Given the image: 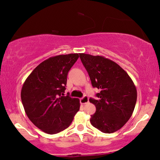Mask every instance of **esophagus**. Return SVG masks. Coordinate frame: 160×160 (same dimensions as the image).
Masks as SVG:
<instances>
[{"label": "esophagus", "mask_w": 160, "mask_h": 160, "mask_svg": "<svg viewBox=\"0 0 160 160\" xmlns=\"http://www.w3.org/2000/svg\"><path fill=\"white\" fill-rule=\"evenodd\" d=\"M88 101H89L88 97L86 96H83V98H82L80 99V102H81V104H82V105L86 104V103L88 102Z\"/></svg>", "instance_id": "obj_1"}]
</instances>
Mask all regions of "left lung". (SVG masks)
<instances>
[{"label": "left lung", "instance_id": "left-lung-1", "mask_svg": "<svg viewBox=\"0 0 160 160\" xmlns=\"http://www.w3.org/2000/svg\"><path fill=\"white\" fill-rule=\"evenodd\" d=\"M92 86L100 91L97 100L89 99L96 108L91 116L93 127L105 133L119 130L130 119L135 108L137 91L128 74L114 61L103 56L80 53Z\"/></svg>", "mask_w": 160, "mask_h": 160}]
</instances>
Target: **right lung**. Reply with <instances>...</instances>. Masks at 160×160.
Segmentation results:
<instances>
[{
	"mask_svg": "<svg viewBox=\"0 0 160 160\" xmlns=\"http://www.w3.org/2000/svg\"><path fill=\"white\" fill-rule=\"evenodd\" d=\"M78 53L56 55L42 62L25 80L21 99L28 118L39 129L55 134L66 129L79 110V99L64 96L68 72Z\"/></svg>",
	"mask_w": 160,
	"mask_h": 160,
	"instance_id": "add662e5",
	"label": "right lung"
}]
</instances>
